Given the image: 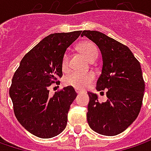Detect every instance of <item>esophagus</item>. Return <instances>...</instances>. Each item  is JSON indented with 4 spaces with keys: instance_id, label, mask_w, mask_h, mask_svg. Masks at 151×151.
I'll return each instance as SVG.
<instances>
[{
    "instance_id": "34e87169",
    "label": "esophagus",
    "mask_w": 151,
    "mask_h": 151,
    "mask_svg": "<svg viewBox=\"0 0 151 151\" xmlns=\"http://www.w3.org/2000/svg\"><path fill=\"white\" fill-rule=\"evenodd\" d=\"M76 93H77V94H80V93H82V92H83V91H80V90H78V89H76Z\"/></svg>"
}]
</instances>
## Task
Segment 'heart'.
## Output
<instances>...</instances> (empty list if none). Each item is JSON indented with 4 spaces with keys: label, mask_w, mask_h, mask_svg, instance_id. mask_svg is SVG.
<instances>
[{
    "label": "heart",
    "mask_w": 151,
    "mask_h": 151,
    "mask_svg": "<svg viewBox=\"0 0 151 151\" xmlns=\"http://www.w3.org/2000/svg\"><path fill=\"white\" fill-rule=\"evenodd\" d=\"M79 51L84 55L89 61H93L98 56V51L96 47L89 41L83 42L78 46ZM69 63V55L65 53L62 58V68L66 70ZM95 76L91 72H78V71H70L68 73L64 78L65 84L70 86L75 87L76 89H83L87 86L94 80Z\"/></svg>",
    "instance_id": "1"
}]
</instances>
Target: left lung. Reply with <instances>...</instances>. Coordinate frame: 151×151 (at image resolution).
<instances>
[{"mask_svg": "<svg viewBox=\"0 0 151 151\" xmlns=\"http://www.w3.org/2000/svg\"><path fill=\"white\" fill-rule=\"evenodd\" d=\"M81 36L95 43L101 51L102 68L96 90L106 89L107 97L100 102L96 93L88 92V124L100 134L117 135L132 124L142 106L145 81L140 64L127 46L102 32L84 30Z\"/></svg>", "mask_w": 151, "mask_h": 151, "instance_id": "1", "label": "left lung"}]
</instances>
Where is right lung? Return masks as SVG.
I'll return each instance as SVG.
<instances>
[{
	"label": "right lung",
	"instance_id": "add662e5",
	"mask_svg": "<svg viewBox=\"0 0 151 151\" xmlns=\"http://www.w3.org/2000/svg\"><path fill=\"white\" fill-rule=\"evenodd\" d=\"M81 31L52 33L34 46L20 62L14 73L9 95L15 116L35 136L49 139L65 129L70 107L76 97L68 86L50 96V86L60 84L62 58L67 48Z\"/></svg>",
	"mask_w": 151,
	"mask_h": 151
}]
</instances>
